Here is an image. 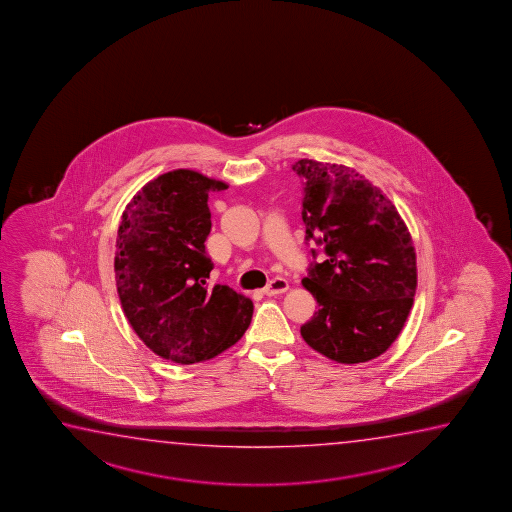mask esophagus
<instances>
[{"label":"esophagus","mask_w":512,"mask_h":512,"mask_svg":"<svg viewBox=\"0 0 512 512\" xmlns=\"http://www.w3.org/2000/svg\"><path fill=\"white\" fill-rule=\"evenodd\" d=\"M289 289V282L284 280V278H275V280H271L264 289H262V294H266V296H276V294H282V292L287 291Z\"/></svg>","instance_id":"obj_1"}]
</instances>
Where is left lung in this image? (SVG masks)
Returning a JSON list of instances; mask_svg holds the SVG:
<instances>
[{"label":"left lung","instance_id":"obj_1","mask_svg":"<svg viewBox=\"0 0 512 512\" xmlns=\"http://www.w3.org/2000/svg\"><path fill=\"white\" fill-rule=\"evenodd\" d=\"M292 170L305 181V239L326 253L301 280L317 301L301 337L335 362L374 360L413 307L417 255L408 227L383 191L349 166L299 159Z\"/></svg>","mask_w":512,"mask_h":512}]
</instances>
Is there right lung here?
<instances>
[{"mask_svg":"<svg viewBox=\"0 0 512 512\" xmlns=\"http://www.w3.org/2000/svg\"><path fill=\"white\" fill-rule=\"evenodd\" d=\"M223 189L195 170L163 173L134 195L118 227L115 280L127 321L152 353L182 365L223 353L252 323L250 299L207 284V200Z\"/></svg>","mask_w":512,"mask_h":512,"instance_id":"obj_1","label":"right lung"}]
</instances>
